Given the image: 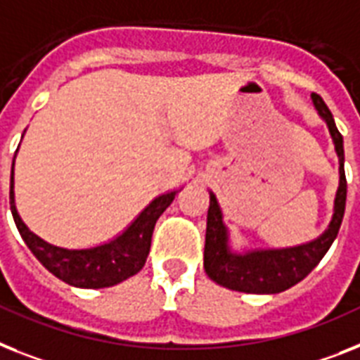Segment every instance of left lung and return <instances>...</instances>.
<instances>
[{
    "label": "left lung",
    "instance_id": "obj_1",
    "mask_svg": "<svg viewBox=\"0 0 360 360\" xmlns=\"http://www.w3.org/2000/svg\"><path fill=\"white\" fill-rule=\"evenodd\" d=\"M319 115L328 124L338 156V189L335 197L333 217L328 230L314 240L289 248H269V250H248L245 254L231 252L228 228L222 221V212L217 197L210 193L207 210L206 246H204V270L210 280L231 290L248 294H276L300 283L305 276L319 265L329 246L337 239L346 210V174H344V141L338 132L333 114L329 112L320 95L311 94Z\"/></svg>",
    "mask_w": 360,
    "mask_h": 360
}]
</instances>
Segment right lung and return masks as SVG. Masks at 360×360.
I'll use <instances>...</instances> for the list:
<instances>
[{"label":"right lung","instance_id":"add662e5","mask_svg":"<svg viewBox=\"0 0 360 360\" xmlns=\"http://www.w3.org/2000/svg\"><path fill=\"white\" fill-rule=\"evenodd\" d=\"M176 193L178 189H174L154 198L123 233L108 243H103L94 248L70 250V248L49 245L47 240L40 239L37 233H32L25 226L14 204V162L13 171H11V212H13L20 236L29 246V250L34 254V257L53 276L80 289L112 287V285L129 280L130 276L138 274L147 261L156 221L171 206Z\"/></svg>","mask_w":360,"mask_h":360}]
</instances>
